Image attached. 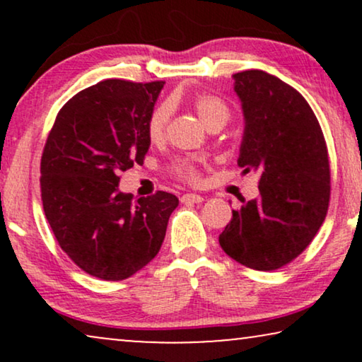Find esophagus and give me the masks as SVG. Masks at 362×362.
I'll return each mask as SVG.
<instances>
[{
    "mask_svg": "<svg viewBox=\"0 0 362 362\" xmlns=\"http://www.w3.org/2000/svg\"><path fill=\"white\" fill-rule=\"evenodd\" d=\"M204 197L201 194H194V192H186V194L181 196V202H202Z\"/></svg>",
    "mask_w": 362,
    "mask_h": 362,
    "instance_id": "34e87169",
    "label": "esophagus"
}]
</instances>
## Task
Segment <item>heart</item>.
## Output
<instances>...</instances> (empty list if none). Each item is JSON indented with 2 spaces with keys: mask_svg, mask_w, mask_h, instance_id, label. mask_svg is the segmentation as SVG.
Segmentation results:
<instances>
[{
  "mask_svg": "<svg viewBox=\"0 0 362 362\" xmlns=\"http://www.w3.org/2000/svg\"><path fill=\"white\" fill-rule=\"evenodd\" d=\"M192 108L201 118L207 128L212 127H222L229 122L230 118V108L227 105L226 100L221 97L214 95V93H199L192 98ZM173 115V103L171 100H165L153 108L150 117L146 122V133L148 138L153 143H160L163 138L166 136L168 125H170ZM170 170L177 180H182L186 182H196L199 180V171H197L196 163L191 158H176L171 163Z\"/></svg>",
  "mask_w": 362,
  "mask_h": 362,
  "instance_id": "b5f03b06",
  "label": "heart"
}]
</instances>
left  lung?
I'll return each mask as SVG.
<instances>
[{"mask_svg": "<svg viewBox=\"0 0 362 362\" xmlns=\"http://www.w3.org/2000/svg\"><path fill=\"white\" fill-rule=\"evenodd\" d=\"M245 130L237 165L260 175L259 197L242 199L219 235L230 259L276 270L315 239L329 204L328 148L303 95L264 71L234 74Z\"/></svg>", "mask_w": 362, "mask_h": 362, "instance_id": "8db88e82", "label": "left lung"}]
</instances>
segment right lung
I'll use <instances>...</instances> for the list:
<instances>
[{
    "label": "right lung",
    "instance_id": "add662e5",
    "mask_svg": "<svg viewBox=\"0 0 362 362\" xmlns=\"http://www.w3.org/2000/svg\"><path fill=\"white\" fill-rule=\"evenodd\" d=\"M163 83L107 78L83 88L59 110L44 146L49 226L69 259L100 280H125L150 264L180 202L165 191L136 201L118 191L120 173L145 160Z\"/></svg>",
    "mask_w": 362,
    "mask_h": 362
}]
</instances>
